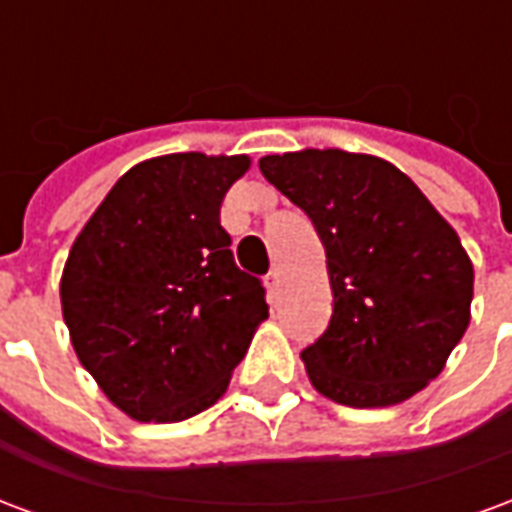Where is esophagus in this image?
<instances>
[{
    "instance_id": "34e87169",
    "label": "esophagus",
    "mask_w": 512,
    "mask_h": 512,
    "mask_svg": "<svg viewBox=\"0 0 512 512\" xmlns=\"http://www.w3.org/2000/svg\"><path fill=\"white\" fill-rule=\"evenodd\" d=\"M277 288H279V271L277 268H271V271L266 274V290L271 293V296H274V293H277Z\"/></svg>"
}]
</instances>
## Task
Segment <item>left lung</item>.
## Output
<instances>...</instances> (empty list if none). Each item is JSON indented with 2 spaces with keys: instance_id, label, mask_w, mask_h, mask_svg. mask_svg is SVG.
I'll return each mask as SVG.
<instances>
[{
  "instance_id": "left-lung-1",
  "label": "left lung",
  "mask_w": 512,
  "mask_h": 512,
  "mask_svg": "<svg viewBox=\"0 0 512 512\" xmlns=\"http://www.w3.org/2000/svg\"><path fill=\"white\" fill-rule=\"evenodd\" d=\"M260 172L315 224L334 293L329 329L301 351L334 403L384 408L439 376L469 326L472 260L417 183L345 150L260 158Z\"/></svg>"
}]
</instances>
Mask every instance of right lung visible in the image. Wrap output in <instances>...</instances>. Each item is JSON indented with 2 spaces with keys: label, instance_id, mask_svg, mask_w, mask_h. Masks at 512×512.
I'll use <instances>...</instances> for the list:
<instances>
[{
  "label": "right lung",
  "instance_id": "1",
  "mask_svg": "<svg viewBox=\"0 0 512 512\" xmlns=\"http://www.w3.org/2000/svg\"><path fill=\"white\" fill-rule=\"evenodd\" d=\"M249 156L172 153L117 180L60 279L73 351L120 411L180 422L213 406L268 318L219 222Z\"/></svg>",
  "mask_w": 512,
  "mask_h": 512
}]
</instances>
